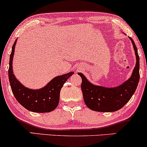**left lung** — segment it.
I'll return each instance as SVG.
<instances>
[{
    "mask_svg": "<svg viewBox=\"0 0 147 147\" xmlns=\"http://www.w3.org/2000/svg\"><path fill=\"white\" fill-rule=\"evenodd\" d=\"M136 57V66L131 77L119 86L106 88L96 86L88 81L83 74L79 72L82 77L81 88L84 100L88 108L98 112H114L119 110L131 99L137 88L140 79V58L138 48L131 37Z\"/></svg>",
    "mask_w": 147,
    "mask_h": 147,
    "instance_id": "obj_1",
    "label": "left lung"
}]
</instances>
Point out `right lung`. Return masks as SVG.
<instances>
[{
  "label": "right lung",
  "instance_id": "add662e5",
  "mask_svg": "<svg viewBox=\"0 0 147 147\" xmlns=\"http://www.w3.org/2000/svg\"><path fill=\"white\" fill-rule=\"evenodd\" d=\"M16 43V40L14 41L11 48L8 70L10 86L15 98L21 105L32 112H51L58 106L61 89L69 77L73 75L74 72H70L65 75L57 76L52 79L45 86L38 90H32L26 88L21 84L13 74L12 61Z\"/></svg>",
  "mask_w": 147,
  "mask_h": 147
}]
</instances>
